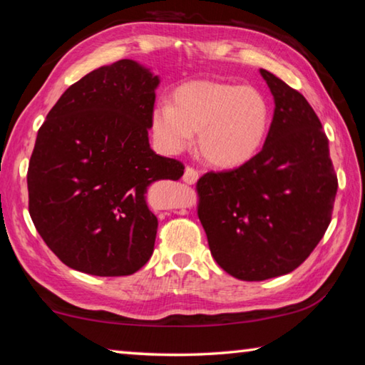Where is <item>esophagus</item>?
Returning <instances> with one entry per match:
<instances>
[{"instance_id": "34e87169", "label": "esophagus", "mask_w": 365, "mask_h": 365, "mask_svg": "<svg viewBox=\"0 0 365 365\" xmlns=\"http://www.w3.org/2000/svg\"><path fill=\"white\" fill-rule=\"evenodd\" d=\"M197 177H200V172H197L195 168H191V165H188L183 172V182L188 185H193L197 180Z\"/></svg>"}]
</instances>
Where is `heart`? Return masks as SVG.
<instances>
[{
  "label": "heart",
  "mask_w": 365,
  "mask_h": 365,
  "mask_svg": "<svg viewBox=\"0 0 365 365\" xmlns=\"http://www.w3.org/2000/svg\"><path fill=\"white\" fill-rule=\"evenodd\" d=\"M153 133L163 150L180 153L200 133V153L217 168H238L261 150L270 127V108L250 86L195 80L174 91V106L153 110Z\"/></svg>",
  "instance_id": "heart-1"
}]
</instances>
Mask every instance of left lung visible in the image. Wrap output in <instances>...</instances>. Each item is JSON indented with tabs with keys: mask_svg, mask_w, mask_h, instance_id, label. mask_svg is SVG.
<instances>
[{
	"mask_svg": "<svg viewBox=\"0 0 365 365\" xmlns=\"http://www.w3.org/2000/svg\"><path fill=\"white\" fill-rule=\"evenodd\" d=\"M261 73L275 110L262 150L237 169L196 182L211 255L227 274L261 282L306 261L330 225L338 178L329 138L298 90Z\"/></svg>",
	"mask_w": 365,
	"mask_h": 365,
	"instance_id": "left-lung-1",
	"label": "left lung"
}]
</instances>
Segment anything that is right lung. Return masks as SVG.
Returning <instances> with one entry per match:
<instances>
[{
    "label": "right lung",
    "mask_w": 365,
    "mask_h": 365,
    "mask_svg": "<svg viewBox=\"0 0 365 365\" xmlns=\"http://www.w3.org/2000/svg\"><path fill=\"white\" fill-rule=\"evenodd\" d=\"M158 83L120 59L71 85L40 127L27 170L29 212L71 269L123 277L150 261L158 219L145 193L185 170L148 141Z\"/></svg>",
    "instance_id": "1"
}]
</instances>
